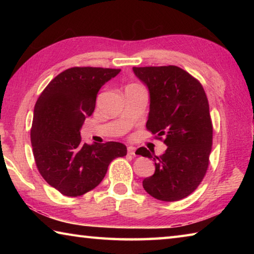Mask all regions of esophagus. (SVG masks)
I'll return each mask as SVG.
<instances>
[{
	"label": "esophagus",
	"mask_w": 254,
	"mask_h": 254,
	"mask_svg": "<svg viewBox=\"0 0 254 254\" xmlns=\"http://www.w3.org/2000/svg\"><path fill=\"white\" fill-rule=\"evenodd\" d=\"M127 153L131 154V156H135V148L132 147V145L127 147Z\"/></svg>",
	"instance_id": "esophagus-1"
}]
</instances>
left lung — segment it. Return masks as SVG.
<instances>
[{
  "label": "left lung",
  "mask_w": 254,
  "mask_h": 254,
  "mask_svg": "<svg viewBox=\"0 0 254 254\" xmlns=\"http://www.w3.org/2000/svg\"><path fill=\"white\" fill-rule=\"evenodd\" d=\"M150 97L147 128L165 136L167 150L154 156V174L143 179L144 190L154 198L176 201L198 187L208 167L213 126L203 86L177 66L133 67ZM136 154L152 158L145 148Z\"/></svg>",
  "instance_id": "1"
}]
</instances>
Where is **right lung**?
<instances>
[{"mask_svg": "<svg viewBox=\"0 0 254 254\" xmlns=\"http://www.w3.org/2000/svg\"><path fill=\"white\" fill-rule=\"evenodd\" d=\"M121 69L72 67L50 81L34 106L31 144L38 170L63 195L76 197L92 190L105 177L126 144L83 143L80 128L95 109L101 87Z\"/></svg>", "mask_w": 254, "mask_h": 254, "instance_id": "1", "label": "right lung"}]
</instances>
